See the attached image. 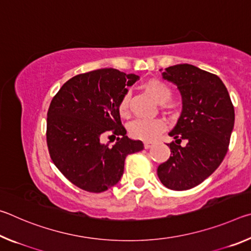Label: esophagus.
Returning <instances> with one entry per match:
<instances>
[{
	"mask_svg": "<svg viewBox=\"0 0 251 251\" xmlns=\"http://www.w3.org/2000/svg\"><path fill=\"white\" fill-rule=\"evenodd\" d=\"M152 146V143L151 142H145L144 143V147L146 148V150H148V148H151Z\"/></svg>",
	"mask_w": 251,
	"mask_h": 251,
	"instance_id": "1",
	"label": "esophagus"
}]
</instances>
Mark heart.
<instances>
[{"label": "heart", "mask_w": 251, "mask_h": 251, "mask_svg": "<svg viewBox=\"0 0 251 251\" xmlns=\"http://www.w3.org/2000/svg\"><path fill=\"white\" fill-rule=\"evenodd\" d=\"M142 87L157 104H166L172 100L173 92L171 87L159 79H148L142 85ZM117 112L122 117L128 114V95L127 94L123 95L118 101ZM165 128H166V123L161 118H155V120L138 118L128 125V133L133 138L142 139V141H151Z\"/></svg>", "instance_id": "obj_1"}]
</instances>
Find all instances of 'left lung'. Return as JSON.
I'll return each instance as SVG.
<instances>
[{"instance_id":"left-lung-1","label":"left lung","mask_w":251,"mask_h":251,"mask_svg":"<svg viewBox=\"0 0 251 251\" xmlns=\"http://www.w3.org/2000/svg\"><path fill=\"white\" fill-rule=\"evenodd\" d=\"M163 77L179 90L182 110L169 133L171 157L157 168L164 186L187 190L198 186L222 164L235 124L230 96L217 75L190 64L167 67ZM181 140L186 145L181 147Z\"/></svg>"}]
</instances>
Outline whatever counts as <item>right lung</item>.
<instances>
[{
    "instance_id": "obj_1",
    "label": "right lung",
    "mask_w": 251,
    "mask_h": 251,
    "mask_svg": "<svg viewBox=\"0 0 251 251\" xmlns=\"http://www.w3.org/2000/svg\"><path fill=\"white\" fill-rule=\"evenodd\" d=\"M139 77L115 69L78 74L63 85L48 112L46 142L55 166L78 188L103 193L120 181L127 155L144 148L126 136L118 101ZM104 135L118 142L109 148Z\"/></svg>"
}]
</instances>
